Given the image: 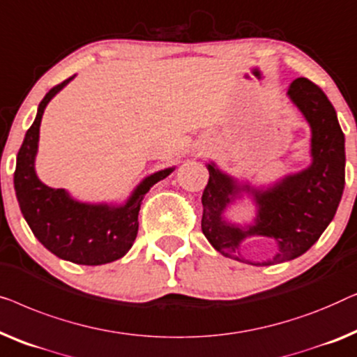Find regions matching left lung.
Instances as JSON below:
<instances>
[{
	"instance_id": "8db88e82",
	"label": "left lung",
	"mask_w": 357,
	"mask_h": 357,
	"mask_svg": "<svg viewBox=\"0 0 357 357\" xmlns=\"http://www.w3.org/2000/svg\"><path fill=\"white\" fill-rule=\"evenodd\" d=\"M288 98L310 128V163L267 184H252L207 163L208 184L202 194V233L225 257L249 265H273L293 260L312 248L327 229L344 189V134L333 105L309 79L288 87ZM248 197L256 208L250 222L236 224L226 210ZM249 237H270L278 243L272 259L255 263L242 255Z\"/></svg>"
}]
</instances>
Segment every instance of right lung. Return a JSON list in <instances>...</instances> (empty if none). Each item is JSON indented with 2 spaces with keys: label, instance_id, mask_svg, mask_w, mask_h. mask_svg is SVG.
<instances>
[{
  "label": "right lung",
  "instance_id": "right-lung-1",
  "mask_svg": "<svg viewBox=\"0 0 357 357\" xmlns=\"http://www.w3.org/2000/svg\"><path fill=\"white\" fill-rule=\"evenodd\" d=\"M74 77L53 87L40 102L35 121L19 149L14 189L27 225L50 252L73 264L103 265L129 252L137 236L139 210L145 194L176 167L145 176L123 204L80 202L66 189H54L42 183L35 172L42 116L54 95Z\"/></svg>",
  "mask_w": 357,
  "mask_h": 357
}]
</instances>
